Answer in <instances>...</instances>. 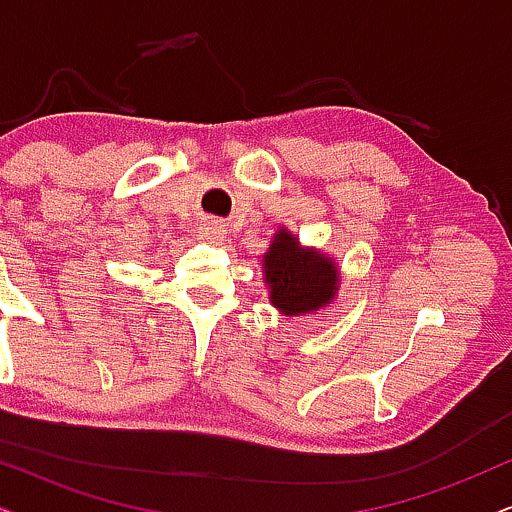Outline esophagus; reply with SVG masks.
Returning <instances> with one entry per match:
<instances>
[{"label":"esophagus","mask_w":512,"mask_h":512,"mask_svg":"<svg viewBox=\"0 0 512 512\" xmlns=\"http://www.w3.org/2000/svg\"><path fill=\"white\" fill-rule=\"evenodd\" d=\"M198 231H200V236H203L205 241H210V243H217V241H222V238H224V226L215 222V219H208V222L200 224Z\"/></svg>","instance_id":"1"}]
</instances>
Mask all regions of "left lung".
Instances as JSON below:
<instances>
[{
  "mask_svg": "<svg viewBox=\"0 0 512 512\" xmlns=\"http://www.w3.org/2000/svg\"><path fill=\"white\" fill-rule=\"evenodd\" d=\"M264 274L271 288V302L283 314L314 312L338 293V271L328 257L304 252L300 241L281 229L264 255Z\"/></svg>",
  "mask_w": 512,
  "mask_h": 512,
  "instance_id": "obj_1",
  "label": "left lung"
}]
</instances>
